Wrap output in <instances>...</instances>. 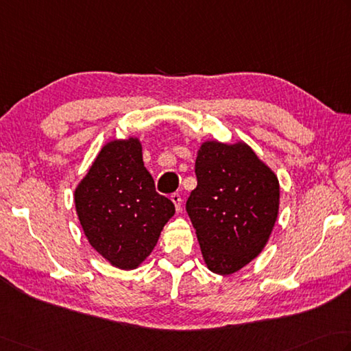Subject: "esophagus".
<instances>
[{
    "label": "esophagus",
    "mask_w": 351,
    "mask_h": 351,
    "mask_svg": "<svg viewBox=\"0 0 351 351\" xmlns=\"http://www.w3.org/2000/svg\"><path fill=\"white\" fill-rule=\"evenodd\" d=\"M170 199H171V202L175 204V208H176V211H181V204H182V199H181V196L178 195V193H173L170 196Z\"/></svg>",
    "instance_id": "obj_1"
}]
</instances>
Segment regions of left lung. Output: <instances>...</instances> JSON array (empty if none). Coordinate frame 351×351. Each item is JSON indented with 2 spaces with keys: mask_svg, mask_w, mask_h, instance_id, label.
Returning <instances> with one entry per match:
<instances>
[{
  "mask_svg": "<svg viewBox=\"0 0 351 351\" xmlns=\"http://www.w3.org/2000/svg\"><path fill=\"white\" fill-rule=\"evenodd\" d=\"M195 173L197 185L185 210L205 265L230 276L256 258L269 240L278 216V180L243 141L202 143Z\"/></svg>",
  "mask_w": 351,
  "mask_h": 351,
  "instance_id": "8db88e82",
  "label": "left lung"
}]
</instances>
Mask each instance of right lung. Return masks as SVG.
<instances>
[{"mask_svg": "<svg viewBox=\"0 0 351 351\" xmlns=\"http://www.w3.org/2000/svg\"><path fill=\"white\" fill-rule=\"evenodd\" d=\"M74 204L89 245L120 269L138 267L175 215L173 202L156 193L134 136L101 147L75 187Z\"/></svg>", "mask_w": 351, "mask_h": 351, "instance_id": "1", "label": "right lung"}]
</instances>
